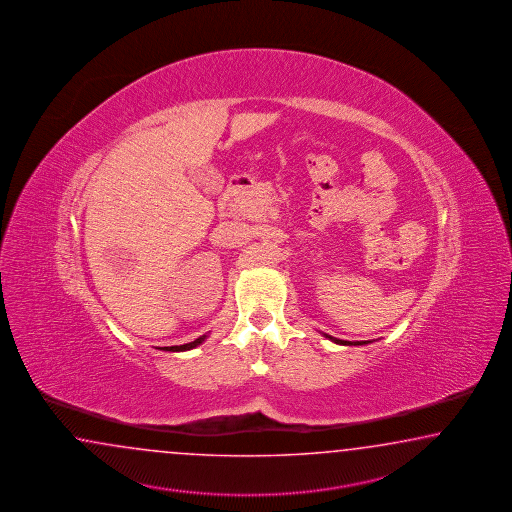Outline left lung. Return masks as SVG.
Here are the masks:
<instances>
[{"label":"left lung","instance_id":"1","mask_svg":"<svg viewBox=\"0 0 512 512\" xmlns=\"http://www.w3.org/2000/svg\"><path fill=\"white\" fill-rule=\"evenodd\" d=\"M327 338L334 341V343H340V345H364L365 343V341H362V343H358V341L356 343H349V341L338 340V338H332V336H327Z\"/></svg>","mask_w":512,"mask_h":512}]
</instances>
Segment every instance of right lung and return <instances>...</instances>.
I'll use <instances>...</instances> for the list:
<instances>
[{
	"label": "right lung",
	"mask_w": 512,
	"mask_h": 512,
	"mask_svg": "<svg viewBox=\"0 0 512 512\" xmlns=\"http://www.w3.org/2000/svg\"><path fill=\"white\" fill-rule=\"evenodd\" d=\"M207 336H200V338H196V340L191 341V343H185V345H172V347H161L163 351H171V353H180V351H191L194 347H198L202 341L205 340Z\"/></svg>",
	"instance_id": "add662e5"
}]
</instances>
